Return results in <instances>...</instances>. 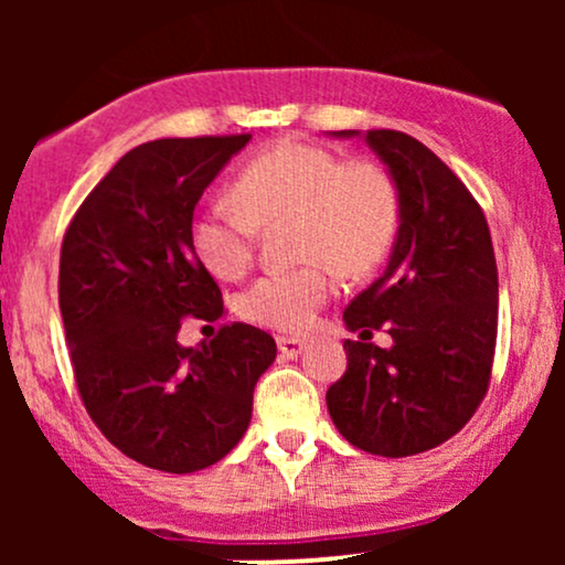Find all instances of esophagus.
Here are the masks:
<instances>
[{"instance_id": "1", "label": "esophagus", "mask_w": 565, "mask_h": 565, "mask_svg": "<svg viewBox=\"0 0 565 565\" xmlns=\"http://www.w3.org/2000/svg\"><path fill=\"white\" fill-rule=\"evenodd\" d=\"M278 342V350H281V355H287V359H297V355L302 353V340H297V337H276Z\"/></svg>"}]
</instances>
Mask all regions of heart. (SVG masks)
<instances>
[{
  "mask_svg": "<svg viewBox=\"0 0 565 565\" xmlns=\"http://www.w3.org/2000/svg\"><path fill=\"white\" fill-rule=\"evenodd\" d=\"M228 201L201 206L191 249L217 278H238L255 255L257 233L289 223L302 265L270 270L244 291L246 321L302 332L337 289V270L366 278L391 255L401 225V193L377 161H345L313 142L284 140L257 153L231 185Z\"/></svg>",
  "mask_w": 565,
  "mask_h": 565,
  "instance_id": "b5f03b06",
  "label": "heart"
}]
</instances>
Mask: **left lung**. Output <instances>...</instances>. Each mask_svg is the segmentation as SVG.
<instances>
[{
	"label": "left lung",
	"mask_w": 565,
	"mask_h": 565,
	"mask_svg": "<svg viewBox=\"0 0 565 565\" xmlns=\"http://www.w3.org/2000/svg\"><path fill=\"white\" fill-rule=\"evenodd\" d=\"M353 138L355 129H340ZM401 193L393 255L342 319L348 369L327 391L337 430L355 449L412 457L457 436L491 382L499 278L486 215L430 148L395 129L364 135ZM374 328L391 349L369 343Z\"/></svg>",
	"instance_id": "8db88e82"
}]
</instances>
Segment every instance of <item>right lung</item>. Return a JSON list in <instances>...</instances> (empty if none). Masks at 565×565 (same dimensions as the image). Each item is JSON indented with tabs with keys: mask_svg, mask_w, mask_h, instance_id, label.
I'll return each mask as SVG.
<instances>
[{
	"mask_svg": "<svg viewBox=\"0 0 565 565\" xmlns=\"http://www.w3.org/2000/svg\"><path fill=\"white\" fill-rule=\"evenodd\" d=\"M249 138L142 142L89 191L63 236L57 302L82 404L146 468L196 472L223 459L276 359L274 337L238 321L199 348L178 345L185 319L225 316L188 231L204 188Z\"/></svg>",
	"mask_w": 565,
	"mask_h": 565,
	"instance_id": "1",
	"label": "right lung"
}]
</instances>
